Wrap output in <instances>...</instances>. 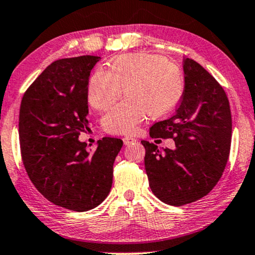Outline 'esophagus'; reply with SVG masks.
<instances>
[{
	"label": "esophagus",
	"instance_id": "1",
	"mask_svg": "<svg viewBox=\"0 0 255 255\" xmlns=\"http://www.w3.org/2000/svg\"><path fill=\"white\" fill-rule=\"evenodd\" d=\"M122 140H124V143L126 145H129L131 143H134V142H136V138L130 137V136H125L124 138H122Z\"/></svg>",
	"mask_w": 255,
	"mask_h": 255
}]
</instances>
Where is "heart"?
<instances>
[{"instance_id": "obj_1", "label": "heart", "mask_w": 255, "mask_h": 255, "mask_svg": "<svg viewBox=\"0 0 255 255\" xmlns=\"http://www.w3.org/2000/svg\"><path fill=\"white\" fill-rule=\"evenodd\" d=\"M127 97L112 107L103 119L110 134L134 133L147 113L151 118L168 114L181 100L183 77L174 63L150 53H131L110 63V72L98 69L90 78L88 103L96 110H106L121 96Z\"/></svg>"}]
</instances>
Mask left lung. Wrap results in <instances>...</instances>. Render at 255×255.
I'll return each mask as SVG.
<instances>
[{"mask_svg": "<svg viewBox=\"0 0 255 255\" xmlns=\"http://www.w3.org/2000/svg\"><path fill=\"white\" fill-rule=\"evenodd\" d=\"M184 92L174 113L150 127L152 138H172L175 148H145L149 186L169 205L190 204L208 195L222 177L230 156L232 118L220 84L195 60L184 58Z\"/></svg>", "mask_w": 255, "mask_h": 255, "instance_id": "8db88e82", "label": "left lung"}]
</instances>
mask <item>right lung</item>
Instances as JSON below:
<instances>
[{
    "instance_id": "add662e5",
    "label": "right lung",
    "mask_w": 255,
    "mask_h": 255,
    "mask_svg": "<svg viewBox=\"0 0 255 255\" xmlns=\"http://www.w3.org/2000/svg\"><path fill=\"white\" fill-rule=\"evenodd\" d=\"M98 56L53 62L30 85L19 108L21 155L30 181L54 205L84 212L108 196L124 142L104 137L96 150L78 140L90 129L87 87Z\"/></svg>"
}]
</instances>
